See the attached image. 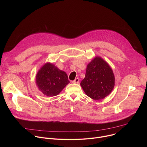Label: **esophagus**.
<instances>
[{
    "label": "esophagus",
    "mask_w": 147,
    "mask_h": 147,
    "mask_svg": "<svg viewBox=\"0 0 147 147\" xmlns=\"http://www.w3.org/2000/svg\"><path fill=\"white\" fill-rule=\"evenodd\" d=\"M79 81H80L79 78H76L74 80H73V81H72V82H73V83H76V84H78V83H79Z\"/></svg>",
    "instance_id": "esophagus-1"
}]
</instances>
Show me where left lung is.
<instances>
[{
    "instance_id": "obj_1",
    "label": "left lung",
    "mask_w": 147,
    "mask_h": 147,
    "mask_svg": "<svg viewBox=\"0 0 147 147\" xmlns=\"http://www.w3.org/2000/svg\"><path fill=\"white\" fill-rule=\"evenodd\" d=\"M115 82L111 67L107 62L97 56L87 65L85 78L80 85L88 96L94 100H100L111 94Z\"/></svg>"
}]
</instances>
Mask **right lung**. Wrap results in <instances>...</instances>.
<instances>
[{
    "instance_id": "right-lung-1",
    "label": "right lung",
    "mask_w": 147,
    "mask_h": 147,
    "mask_svg": "<svg viewBox=\"0 0 147 147\" xmlns=\"http://www.w3.org/2000/svg\"><path fill=\"white\" fill-rule=\"evenodd\" d=\"M70 81L66 72L51 63H47L38 71L36 84L38 89L47 96L58 95Z\"/></svg>"
}]
</instances>
